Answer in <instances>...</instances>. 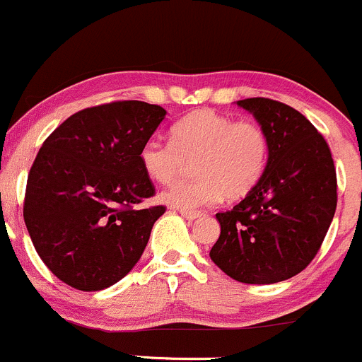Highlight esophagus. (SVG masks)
Wrapping results in <instances>:
<instances>
[{"instance_id": "esophagus-1", "label": "esophagus", "mask_w": 362, "mask_h": 362, "mask_svg": "<svg viewBox=\"0 0 362 362\" xmlns=\"http://www.w3.org/2000/svg\"><path fill=\"white\" fill-rule=\"evenodd\" d=\"M180 213L182 214L185 218H188V220H197V218L204 216L202 211H192V209H181Z\"/></svg>"}]
</instances>
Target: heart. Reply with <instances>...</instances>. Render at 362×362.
<instances>
[{
	"instance_id": "1",
	"label": "heart",
	"mask_w": 362,
	"mask_h": 362,
	"mask_svg": "<svg viewBox=\"0 0 362 362\" xmlns=\"http://www.w3.org/2000/svg\"><path fill=\"white\" fill-rule=\"evenodd\" d=\"M139 160L151 181L167 185L193 162L195 176L163 192L170 206H209L221 197L238 200L255 189L269 162V139L257 121L200 109L170 128V141L149 139Z\"/></svg>"
}]
</instances>
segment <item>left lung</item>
Instances as JSON below:
<instances>
[{
    "mask_svg": "<svg viewBox=\"0 0 362 362\" xmlns=\"http://www.w3.org/2000/svg\"><path fill=\"white\" fill-rule=\"evenodd\" d=\"M269 139L264 177L234 209L218 213L220 238L209 257L241 284L288 280L315 259L338 202L327 142L299 110L271 98H245Z\"/></svg>",
    "mask_w": 362,
    "mask_h": 362,
    "instance_id": "left-lung-1",
    "label": "left lung"
}]
</instances>
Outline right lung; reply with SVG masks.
<instances>
[{
	"label": "right lung",
	"instance_id": "right-lung-1",
	"mask_svg": "<svg viewBox=\"0 0 362 362\" xmlns=\"http://www.w3.org/2000/svg\"><path fill=\"white\" fill-rule=\"evenodd\" d=\"M165 114L139 100L103 103L71 114L44 141L28 174L24 221L63 284L102 291L144 253L165 206L141 207L155 185L139 151Z\"/></svg>",
	"mask_w": 362,
	"mask_h": 362
}]
</instances>
